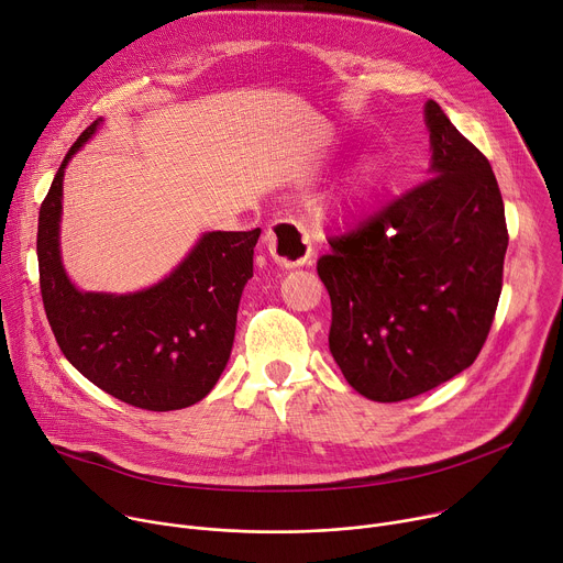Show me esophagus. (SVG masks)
Here are the masks:
<instances>
[{
    "instance_id": "obj_1",
    "label": "esophagus",
    "mask_w": 563,
    "mask_h": 563,
    "mask_svg": "<svg viewBox=\"0 0 563 563\" xmlns=\"http://www.w3.org/2000/svg\"><path fill=\"white\" fill-rule=\"evenodd\" d=\"M267 249L280 267H300L312 258L310 229L298 220H276L267 229Z\"/></svg>"
}]
</instances>
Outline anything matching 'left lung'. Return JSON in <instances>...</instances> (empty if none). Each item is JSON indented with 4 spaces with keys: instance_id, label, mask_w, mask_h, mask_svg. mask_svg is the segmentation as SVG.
Returning <instances> with one entry per match:
<instances>
[{
    "instance_id": "1",
    "label": "left lung",
    "mask_w": 563,
    "mask_h": 563,
    "mask_svg": "<svg viewBox=\"0 0 563 563\" xmlns=\"http://www.w3.org/2000/svg\"><path fill=\"white\" fill-rule=\"evenodd\" d=\"M429 179L347 233L317 263L332 302L330 352L368 399L401 401L470 368L503 287L507 224L483 152L435 100Z\"/></svg>"
}]
</instances>
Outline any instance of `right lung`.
I'll use <instances>...</instances> for the list:
<instances>
[{"mask_svg": "<svg viewBox=\"0 0 563 563\" xmlns=\"http://www.w3.org/2000/svg\"><path fill=\"white\" fill-rule=\"evenodd\" d=\"M98 123L69 147L40 207L44 312L69 364L100 390L145 411H177L207 397L227 368L261 229L203 233L170 276L143 291H78L60 261L63 177Z\"/></svg>", "mask_w": 563, "mask_h": 563, "instance_id": "obj_1", "label": "right lung"}]
</instances>
